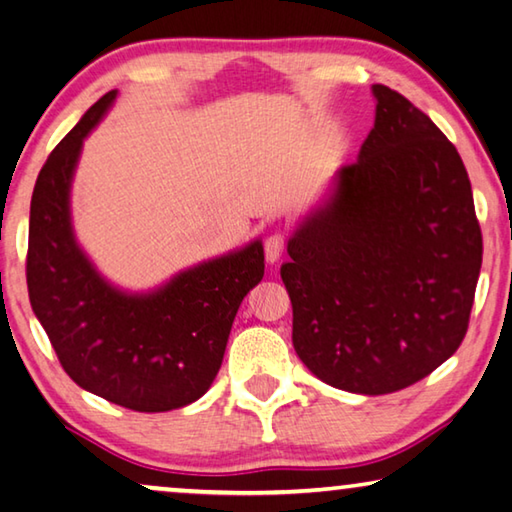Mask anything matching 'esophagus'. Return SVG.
Here are the masks:
<instances>
[{"label": "esophagus", "mask_w": 512, "mask_h": 512, "mask_svg": "<svg viewBox=\"0 0 512 512\" xmlns=\"http://www.w3.org/2000/svg\"><path fill=\"white\" fill-rule=\"evenodd\" d=\"M286 249V238L281 233H272V236L265 238V258L267 263H276Z\"/></svg>", "instance_id": "1"}]
</instances>
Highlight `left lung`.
Returning <instances> with one entry per match:
<instances>
[{
    "label": "left lung",
    "instance_id": "1",
    "mask_svg": "<svg viewBox=\"0 0 512 512\" xmlns=\"http://www.w3.org/2000/svg\"><path fill=\"white\" fill-rule=\"evenodd\" d=\"M374 129L288 240L292 345L317 379L388 395L463 342L483 261L472 183L429 115L372 86Z\"/></svg>",
    "mask_w": 512,
    "mask_h": 512
}]
</instances>
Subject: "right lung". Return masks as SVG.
<instances>
[{
    "instance_id": "right-lung-1",
    "label": "right lung",
    "mask_w": 512,
    "mask_h": 512,
    "mask_svg": "<svg viewBox=\"0 0 512 512\" xmlns=\"http://www.w3.org/2000/svg\"><path fill=\"white\" fill-rule=\"evenodd\" d=\"M115 97L111 90L92 104L38 174L29 217V299L74 383L138 413H165L211 388L242 299L265 274L263 242L190 267L152 292L131 295L111 286L74 238L70 188L83 138Z\"/></svg>"
}]
</instances>
